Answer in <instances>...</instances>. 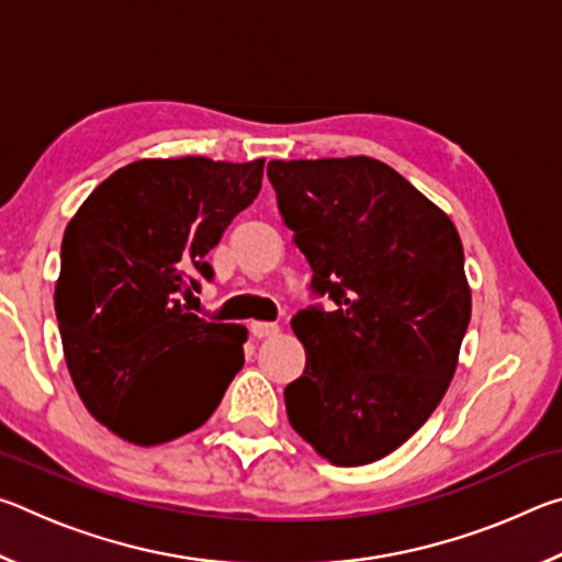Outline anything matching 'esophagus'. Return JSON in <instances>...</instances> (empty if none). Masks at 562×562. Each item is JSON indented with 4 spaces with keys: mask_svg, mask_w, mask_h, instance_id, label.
<instances>
[{
    "mask_svg": "<svg viewBox=\"0 0 562 562\" xmlns=\"http://www.w3.org/2000/svg\"><path fill=\"white\" fill-rule=\"evenodd\" d=\"M280 327L274 325V322H252L250 325V335L258 337V339H265V337H272L278 335Z\"/></svg>",
    "mask_w": 562,
    "mask_h": 562,
    "instance_id": "obj_1",
    "label": "esophagus"
}]
</instances>
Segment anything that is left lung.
<instances>
[{
    "label": "left lung",
    "instance_id": "8db88e82",
    "mask_svg": "<svg viewBox=\"0 0 562 562\" xmlns=\"http://www.w3.org/2000/svg\"><path fill=\"white\" fill-rule=\"evenodd\" d=\"M284 225L329 297L292 317L307 351L284 389L292 429L335 465L384 459L449 389L471 319L449 215L382 160H270Z\"/></svg>",
    "mask_w": 562,
    "mask_h": 562
}]
</instances>
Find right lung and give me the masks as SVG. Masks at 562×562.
I'll return each instance as SVG.
<instances>
[{
	"label": "right lung",
	"instance_id": "right-lung-1",
	"mask_svg": "<svg viewBox=\"0 0 562 562\" xmlns=\"http://www.w3.org/2000/svg\"><path fill=\"white\" fill-rule=\"evenodd\" d=\"M265 160L203 156L119 168L66 225L54 307L91 416L138 446L203 426L243 369L247 329L183 302L213 280L205 255L260 193Z\"/></svg>",
	"mask_w": 562,
	"mask_h": 562
}]
</instances>
